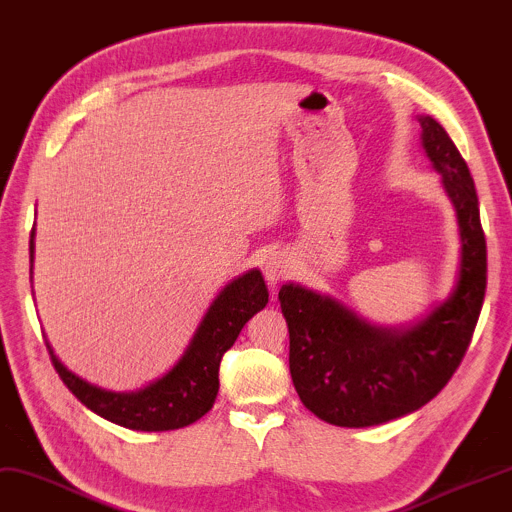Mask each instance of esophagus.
<instances>
[{"instance_id": "obj_1", "label": "esophagus", "mask_w": 512, "mask_h": 512, "mask_svg": "<svg viewBox=\"0 0 512 512\" xmlns=\"http://www.w3.org/2000/svg\"><path fill=\"white\" fill-rule=\"evenodd\" d=\"M272 277H275V275H272ZM272 277H270V279H272Z\"/></svg>"}]
</instances>
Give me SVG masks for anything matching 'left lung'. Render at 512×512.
I'll use <instances>...</instances> for the list:
<instances>
[{
	"label": "left lung",
	"instance_id": "left-lung-1",
	"mask_svg": "<svg viewBox=\"0 0 512 512\" xmlns=\"http://www.w3.org/2000/svg\"><path fill=\"white\" fill-rule=\"evenodd\" d=\"M423 144L443 172L462 235L456 292L406 331L377 329L347 307L288 285L281 314L290 331V375L307 410L340 427L397 419L434 399L471 344L486 290V242L467 161L432 117Z\"/></svg>",
	"mask_w": 512,
	"mask_h": 512
}]
</instances>
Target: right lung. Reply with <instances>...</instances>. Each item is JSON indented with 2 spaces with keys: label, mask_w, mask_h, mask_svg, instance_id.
Segmentation results:
<instances>
[{
  "label": "right lung",
  "mask_w": 512,
  "mask_h": 512,
  "mask_svg": "<svg viewBox=\"0 0 512 512\" xmlns=\"http://www.w3.org/2000/svg\"><path fill=\"white\" fill-rule=\"evenodd\" d=\"M266 303L268 290L257 272L235 279L209 307L183 360L157 384L128 395L93 388L65 371L54 353L52 360L67 388L100 417L141 432L178 430L211 410L220 388L222 355L233 347L248 318L264 310Z\"/></svg>",
  "instance_id": "obj_1"
}]
</instances>
